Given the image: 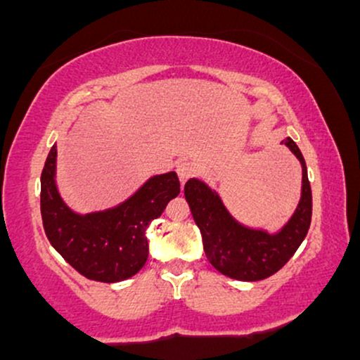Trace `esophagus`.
I'll use <instances>...</instances> for the list:
<instances>
[{"label":"esophagus","mask_w":360,"mask_h":360,"mask_svg":"<svg viewBox=\"0 0 360 360\" xmlns=\"http://www.w3.org/2000/svg\"><path fill=\"white\" fill-rule=\"evenodd\" d=\"M176 172H177V177H179L181 184H184L186 181L194 174V167L191 162H188V160H181V162L176 166Z\"/></svg>","instance_id":"obj_1"}]
</instances>
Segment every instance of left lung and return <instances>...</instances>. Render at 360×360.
I'll list each match as a JSON object with an SVG mask.
<instances>
[{
    "label": "left lung",
    "instance_id": "obj_1",
    "mask_svg": "<svg viewBox=\"0 0 360 360\" xmlns=\"http://www.w3.org/2000/svg\"><path fill=\"white\" fill-rule=\"evenodd\" d=\"M284 143L303 167L298 208L278 233L254 230L238 223L225 208L217 191L200 179H189L184 196L203 237V249L212 266L237 281H260L278 272L298 250L311 223V186L304 157L291 139Z\"/></svg>",
    "mask_w": 360,
    "mask_h": 360
}]
</instances>
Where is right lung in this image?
Returning a JSON list of instances; mask_svg holds the SVG:
<instances>
[{
	"label": "right lung",
	"instance_id": "obj_1",
	"mask_svg": "<svg viewBox=\"0 0 360 360\" xmlns=\"http://www.w3.org/2000/svg\"><path fill=\"white\" fill-rule=\"evenodd\" d=\"M56 160L53 146L40 176V212L53 249L88 279L118 283L137 274L148 257L147 226L181 191L176 172L150 177L115 208L79 214L57 191Z\"/></svg>",
	"mask_w": 360,
	"mask_h": 360
}]
</instances>
